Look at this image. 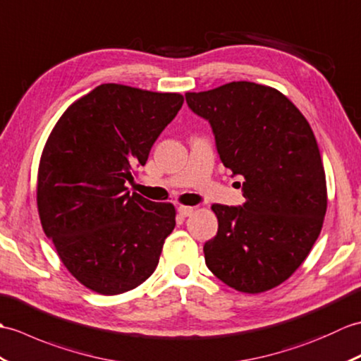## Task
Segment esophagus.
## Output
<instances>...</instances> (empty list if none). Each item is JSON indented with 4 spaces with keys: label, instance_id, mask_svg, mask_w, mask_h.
<instances>
[{
    "label": "esophagus",
    "instance_id": "34e87169",
    "mask_svg": "<svg viewBox=\"0 0 361 361\" xmlns=\"http://www.w3.org/2000/svg\"><path fill=\"white\" fill-rule=\"evenodd\" d=\"M178 212L180 216H183V218H187V216H190L191 213L195 212V207H188V205H179L178 207Z\"/></svg>",
    "mask_w": 361,
    "mask_h": 361
}]
</instances>
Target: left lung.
Listing matches in <instances>:
<instances>
[{
	"instance_id": "obj_1",
	"label": "left lung",
	"mask_w": 361,
	"mask_h": 361,
	"mask_svg": "<svg viewBox=\"0 0 361 361\" xmlns=\"http://www.w3.org/2000/svg\"><path fill=\"white\" fill-rule=\"evenodd\" d=\"M185 99L210 122L224 166L244 178L243 207L212 205L219 227L204 245L207 267L239 292L274 289L307 258L323 227L327 188L314 131L270 86L231 82Z\"/></svg>"
}]
</instances>
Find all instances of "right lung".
<instances>
[{
	"instance_id": "obj_1",
	"label": "right lung",
	"mask_w": 361,
	"mask_h": 361,
	"mask_svg": "<svg viewBox=\"0 0 361 361\" xmlns=\"http://www.w3.org/2000/svg\"><path fill=\"white\" fill-rule=\"evenodd\" d=\"M182 103L178 92L105 83L72 103L47 137L39 221L69 274L92 292L135 289L157 267L174 205L130 195L125 183Z\"/></svg>"
}]
</instances>
